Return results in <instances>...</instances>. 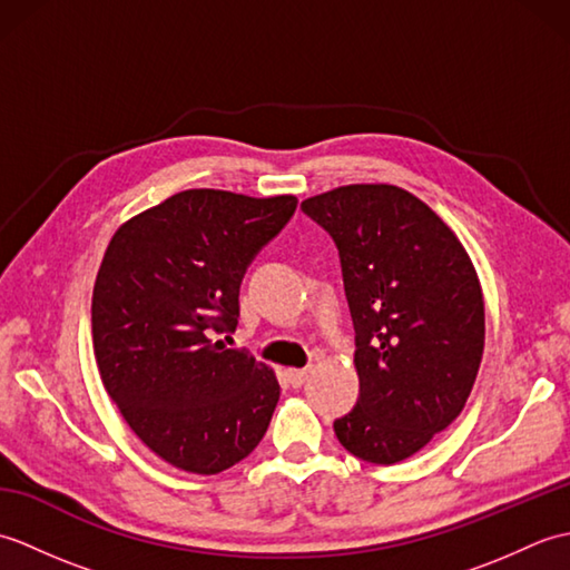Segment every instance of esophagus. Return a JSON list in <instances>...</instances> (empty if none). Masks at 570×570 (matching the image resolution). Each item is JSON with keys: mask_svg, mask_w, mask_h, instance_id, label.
I'll use <instances>...</instances> for the list:
<instances>
[{"mask_svg": "<svg viewBox=\"0 0 570 570\" xmlns=\"http://www.w3.org/2000/svg\"><path fill=\"white\" fill-rule=\"evenodd\" d=\"M308 374H311L308 370H288L286 377H288V384H292V386H301L308 380Z\"/></svg>", "mask_w": 570, "mask_h": 570, "instance_id": "esophagus-1", "label": "esophagus"}]
</instances>
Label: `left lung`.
<instances>
[{"label":"left lung","mask_w":570,"mask_h":570,"mask_svg":"<svg viewBox=\"0 0 570 570\" xmlns=\"http://www.w3.org/2000/svg\"><path fill=\"white\" fill-rule=\"evenodd\" d=\"M301 210L335 242L355 325L360 396L335 435L367 463H399L451 426L475 384L485 347L475 266L404 188L343 186Z\"/></svg>","instance_id":"left-lung-1"}]
</instances>
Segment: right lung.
Returning a JSON list of instances; mask_svg holds the SVG:
<instances>
[{
  "mask_svg": "<svg viewBox=\"0 0 570 570\" xmlns=\"http://www.w3.org/2000/svg\"><path fill=\"white\" fill-rule=\"evenodd\" d=\"M294 196L180 190L131 217L92 288V345L119 414L166 463L217 475L247 458L278 402L274 372L229 350L239 284L296 210Z\"/></svg>",
  "mask_w": 570,
  "mask_h": 570,
  "instance_id": "right-lung-1",
  "label": "right lung"
}]
</instances>
